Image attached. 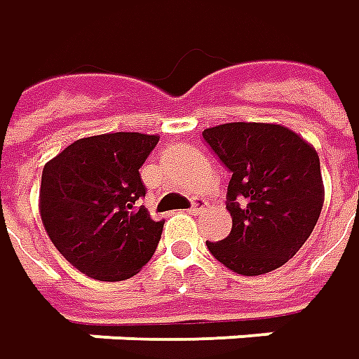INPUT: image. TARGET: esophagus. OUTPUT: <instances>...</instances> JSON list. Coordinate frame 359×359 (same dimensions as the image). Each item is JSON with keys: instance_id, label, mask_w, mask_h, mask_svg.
I'll return each instance as SVG.
<instances>
[{"instance_id": "obj_1", "label": "esophagus", "mask_w": 359, "mask_h": 359, "mask_svg": "<svg viewBox=\"0 0 359 359\" xmlns=\"http://www.w3.org/2000/svg\"><path fill=\"white\" fill-rule=\"evenodd\" d=\"M205 209H208V201H205V199H196L194 205L189 208V213H191V215H201Z\"/></svg>"}]
</instances>
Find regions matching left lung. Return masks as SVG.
<instances>
[{
  "mask_svg": "<svg viewBox=\"0 0 359 359\" xmlns=\"http://www.w3.org/2000/svg\"><path fill=\"white\" fill-rule=\"evenodd\" d=\"M203 140L231 172V233L209 252L237 275L271 273L306 243L324 203L316 150L292 130L231 122L203 130Z\"/></svg>",
  "mask_w": 359,
  "mask_h": 359,
  "instance_id": "8db88e82",
  "label": "left lung"
}]
</instances>
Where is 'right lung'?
Here are the masks:
<instances>
[{
  "mask_svg": "<svg viewBox=\"0 0 359 359\" xmlns=\"http://www.w3.org/2000/svg\"><path fill=\"white\" fill-rule=\"evenodd\" d=\"M160 136L114 132L81 138L45 163L41 219L57 251L96 280H126L151 259L163 221L140 205V168Z\"/></svg>",
  "mask_w": 359,
  "mask_h": 359,
  "instance_id": "obj_1",
  "label": "right lung"
}]
</instances>
